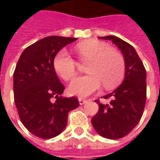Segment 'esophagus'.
Returning <instances> with one entry per match:
<instances>
[{
  "instance_id": "esophagus-1",
  "label": "esophagus",
  "mask_w": 160,
  "mask_h": 160,
  "mask_svg": "<svg viewBox=\"0 0 160 160\" xmlns=\"http://www.w3.org/2000/svg\"><path fill=\"white\" fill-rule=\"evenodd\" d=\"M78 102H79V104H80V105H83L84 103L87 102V100H84L83 98H79V99H78Z\"/></svg>"
}]
</instances>
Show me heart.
<instances>
[{"instance_id":"heart-1","label":"heart","mask_w":160,"mask_h":160,"mask_svg":"<svg viewBox=\"0 0 160 160\" xmlns=\"http://www.w3.org/2000/svg\"><path fill=\"white\" fill-rule=\"evenodd\" d=\"M75 51L86 67L88 75L77 77L68 86L73 95L85 97L100 89L103 83L111 89L122 81L126 72L125 58L122 54L109 45L98 40H85L75 47ZM53 68L61 78L71 80L77 74V62L67 51L58 52L53 58Z\"/></svg>"}]
</instances>
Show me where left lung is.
<instances>
[{
	"label": "left lung",
	"mask_w": 160,
	"mask_h": 160,
	"mask_svg": "<svg viewBox=\"0 0 160 160\" xmlns=\"http://www.w3.org/2000/svg\"><path fill=\"white\" fill-rule=\"evenodd\" d=\"M110 40L120 49L125 58L126 72L123 83L114 92L103 96L109 102L101 103L92 118V124L101 136L119 139L127 135L137 126L146 102V70L134 48L114 35L100 37Z\"/></svg>",
	"instance_id": "1"
}]
</instances>
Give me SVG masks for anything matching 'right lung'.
Listing matches in <instances>:
<instances>
[{
    "mask_svg": "<svg viewBox=\"0 0 160 160\" xmlns=\"http://www.w3.org/2000/svg\"><path fill=\"white\" fill-rule=\"evenodd\" d=\"M76 40L54 35L42 38L26 48L17 63L13 75L16 107L22 124L37 137L58 135L67 126L68 112L79 106L76 97L61 96L65 87L53 68L56 54Z\"/></svg>",
    "mask_w": 160,
    "mask_h": 160,
    "instance_id": "right-lung-1",
    "label": "right lung"
}]
</instances>
